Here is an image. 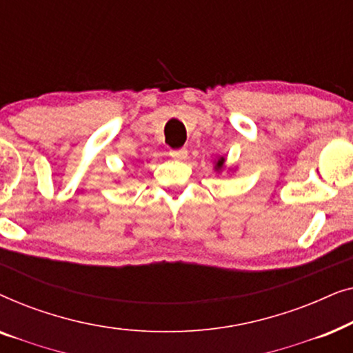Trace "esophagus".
Returning a JSON list of instances; mask_svg holds the SVG:
<instances>
[{
	"label": "esophagus",
	"instance_id": "34e87169",
	"mask_svg": "<svg viewBox=\"0 0 353 353\" xmlns=\"http://www.w3.org/2000/svg\"><path fill=\"white\" fill-rule=\"evenodd\" d=\"M170 157L178 159V161H183V159L188 157V149L186 148H180V149H172L170 151Z\"/></svg>",
	"mask_w": 353,
	"mask_h": 353
}]
</instances>
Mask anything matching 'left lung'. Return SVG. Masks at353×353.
<instances>
[{
	"instance_id": "1",
	"label": "left lung",
	"mask_w": 353,
	"mask_h": 353,
	"mask_svg": "<svg viewBox=\"0 0 353 353\" xmlns=\"http://www.w3.org/2000/svg\"><path fill=\"white\" fill-rule=\"evenodd\" d=\"M223 162H225V157H220V159H219V162H216V165H215L216 170H220V168L223 167Z\"/></svg>"
}]
</instances>
